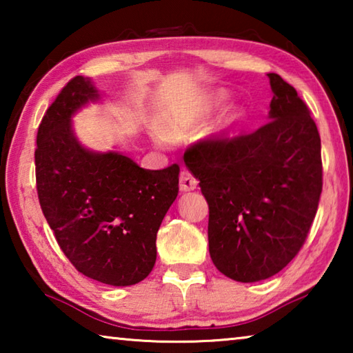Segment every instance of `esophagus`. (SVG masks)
I'll return each instance as SVG.
<instances>
[{"label":"esophagus","mask_w":353,"mask_h":353,"mask_svg":"<svg viewBox=\"0 0 353 353\" xmlns=\"http://www.w3.org/2000/svg\"><path fill=\"white\" fill-rule=\"evenodd\" d=\"M179 187L182 191H193L198 187V179H196L190 171H182L179 177Z\"/></svg>","instance_id":"obj_1"}]
</instances>
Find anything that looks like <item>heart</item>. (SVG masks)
Segmentation results:
<instances>
[{
    "label": "heart",
    "instance_id": "obj_1",
    "mask_svg": "<svg viewBox=\"0 0 353 353\" xmlns=\"http://www.w3.org/2000/svg\"><path fill=\"white\" fill-rule=\"evenodd\" d=\"M229 93L223 88L201 93L198 97L176 101L159 112V129L152 130V140L163 146L168 139H182L202 126L214 112L223 107ZM243 118V110L232 109L204 132V139L218 141Z\"/></svg>",
    "mask_w": 353,
    "mask_h": 353
}]
</instances>
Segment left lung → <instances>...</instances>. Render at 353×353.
<instances>
[{
  "instance_id": "8db88e82",
  "label": "left lung",
  "mask_w": 353,
  "mask_h": 353,
  "mask_svg": "<svg viewBox=\"0 0 353 353\" xmlns=\"http://www.w3.org/2000/svg\"><path fill=\"white\" fill-rule=\"evenodd\" d=\"M270 123L232 140L201 141L185 166L208 204V250L219 272L252 283L294 259L322 191L321 137L296 88L268 74Z\"/></svg>"
}]
</instances>
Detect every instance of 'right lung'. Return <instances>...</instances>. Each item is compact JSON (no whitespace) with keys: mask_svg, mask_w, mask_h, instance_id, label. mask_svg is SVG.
<instances>
[{"mask_svg":"<svg viewBox=\"0 0 353 353\" xmlns=\"http://www.w3.org/2000/svg\"><path fill=\"white\" fill-rule=\"evenodd\" d=\"M92 79L76 76L46 110L37 132L40 207L62 252L83 276L112 286L152 271L159 227L179 193V165L140 168L119 151H90L73 118L99 99Z\"/></svg>","mask_w":353,"mask_h":353,"instance_id":"right-lung-1","label":"right lung"}]
</instances>
